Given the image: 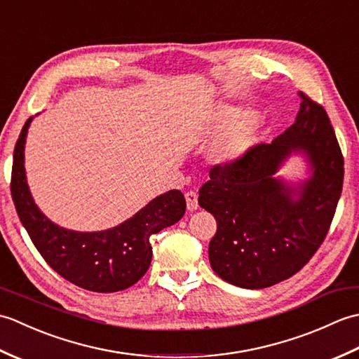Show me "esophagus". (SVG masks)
Wrapping results in <instances>:
<instances>
[{"label":"esophagus","instance_id":"obj_1","mask_svg":"<svg viewBox=\"0 0 359 359\" xmlns=\"http://www.w3.org/2000/svg\"><path fill=\"white\" fill-rule=\"evenodd\" d=\"M185 199H187V207L189 211H194L199 207V202H197V193L196 191H188L185 194Z\"/></svg>","mask_w":359,"mask_h":359}]
</instances>
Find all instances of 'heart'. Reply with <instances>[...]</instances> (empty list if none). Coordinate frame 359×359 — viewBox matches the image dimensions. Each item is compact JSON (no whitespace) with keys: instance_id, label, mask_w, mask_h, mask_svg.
<instances>
[{"instance_id":"b5f03b06","label":"heart","mask_w":359,"mask_h":359,"mask_svg":"<svg viewBox=\"0 0 359 359\" xmlns=\"http://www.w3.org/2000/svg\"><path fill=\"white\" fill-rule=\"evenodd\" d=\"M264 125L262 116L245 114L233 106H217L202 120L203 134H216L208 144L207 154L212 163L228 165L242 157L256 142Z\"/></svg>"}]
</instances>
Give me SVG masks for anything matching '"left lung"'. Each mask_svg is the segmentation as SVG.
<instances>
[{"label": "left lung", "mask_w": 359, "mask_h": 359, "mask_svg": "<svg viewBox=\"0 0 359 359\" xmlns=\"http://www.w3.org/2000/svg\"><path fill=\"white\" fill-rule=\"evenodd\" d=\"M297 94L301 108L285 133L212 166L199 191V205L217 222L211 269L233 285L265 288L292 278L321 247L337 211L344 157L325 109ZM292 151L306 154L312 170L297 187L273 177Z\"/></svg>", "instance_id": "8db88e82"}]
</instances>
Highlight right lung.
Wrapping results in <instances>:
<instances>
[{
  "mask_svg": "<svg viewBox=\"0 0 359 359\" xmlns=\"http://www.w3.org/2000/svg\"><path fill=\"white\" fill-rule=\"evenodd\" d=\"M30 117L15 144L11 191L22 226L52 270L89 292L112 293L134 285L149 269V238L179 222L187 202L179 189L157 196L139 212L109 230L81 233L50 222L30 196L25 143Z\"/></svg>",
  "mask_w": 359,
  "mask_h": 359,
  "instance_id": "add662e5",
  "label": "right lung"
}]
</instances>
